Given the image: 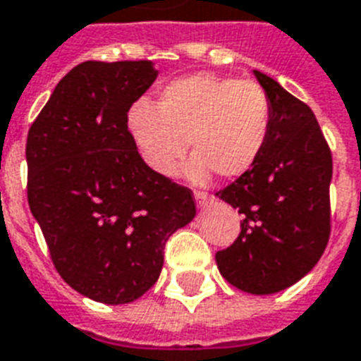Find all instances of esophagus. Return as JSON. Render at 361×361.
I'll return each instance as SVG.
<instances>
[{
	"label": "esophagus",
	"instance_id": "obj_1",
	"mask_svg": "<svg viewBox=\"0 0 361 361\" xmlns=\"http://www.w3.org/2000/svg\"><path fill=\"white\" fill-rule=\"evenodd\" d=\"M194 197H195V203H197V207H200V209L207 207V203H209V194H205V192H195Z\"/></svg>",
	"mask_w": 361,
	"mask_h": 361
}]
</instances>
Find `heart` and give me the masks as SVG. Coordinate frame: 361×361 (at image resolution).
Returning a JSON list of instances; mask_svg holds the SVG:
<instances>
[{"mask_svg": "<svg viewBox=\"0 0 361 361\" xmlns=\"http://www.w3.org/2000/svg\"><path fill=\"white\" fill-rule=\"evenodd\" d=\"M271 131V103L252 80L212 73L177 79L160 92L158 109L137 102L128 113V133L150 171L169 178L177 173L188 141L194 158L186 177L203 183L216 171L237 178L250 171Z\"/></svg>", "mask_w": 361, "mask_h": 361, "instance_id": "heart-1", "label": "heart"}]
</instances>
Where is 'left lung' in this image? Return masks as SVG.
<instances>
[{"label": "left lung", "instance_id": "8db88e82", "mask_svg": "<svg viewBox=\"0 0 361 361\" xmlns=\"http://www.w3.org/2000/svg\"><path fill=\"white\" fill-rule=\"evenodd\" d=\"M271 103V131L256 166L216 192L243 214L241 233L216 265L254 295L276 294L318 264L329 239L331 152L309 105L254 69Z\"/></svg>", "mask_w": 361, "mask_h": 361}]
</instances>
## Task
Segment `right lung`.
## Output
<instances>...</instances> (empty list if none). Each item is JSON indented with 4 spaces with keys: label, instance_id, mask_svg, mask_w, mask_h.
<instances>
[{
    "label": "right lung",
    "instance_id": "obj_1",
    "mask_svg": "<svg viewBox=\"0 0 361 361\" xmlns=\"http://www.w3.org/2000/svg\"><path fill=\"white\" fill-rule=\"evenodd\" d=\"M158 69L149 60L82 61L27 131V203L60 276L99 303L141 298L167 239L195 216L192 192L145 166L128 111Z\"/></svg>",
    "mask_w": 361,
    "mask_h": 361
}]
</instances>
